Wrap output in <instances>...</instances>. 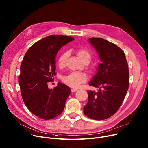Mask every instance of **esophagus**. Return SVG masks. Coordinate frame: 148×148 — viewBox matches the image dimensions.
<instances>
[{
  "label": "esophagus",
  "instance_id": "34e87169",
  "mask_svg": "<svg viewBox=\"0 0 148 148\" xmlns=\"http://www.w3.org/2000/svg\"><path fill=\"white\" fill-rule=\"evenodd\" d=\"M76 91H77V89H76V88H73V89H71V92H75Z\"/></svg>",
  "mask_w": 148,
  "mask_h": 148
}]
</instances>
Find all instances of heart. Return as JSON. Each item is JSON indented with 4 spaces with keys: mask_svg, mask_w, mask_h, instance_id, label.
I'll return each mask as SVG.
<instances>
[{
    "mask_svg": "<svg viewBox=\"0 0 148 148\" xmlns=\"http://www.w3.org/2000/svg\"><path fill=\"white\" fill-rule=\"evenodd\" d=\"M76 53L79 59L83 62L87 61H90L92 57L91 52L88 49L84 48H78L77 49ZM69 56V53L67 51L60 56L58 58V64L60 66L62 67L65 66ZM86 80L87 75L82 73H72L62 78V82L65 84L73 88L79 87L82 84L84 83Z\"/></svg>",
    "mask_w": 148,
    "mask_h": 148,
    "instance_id": "obj_1",
    "label": "heart"
}]
</instances>
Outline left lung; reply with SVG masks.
Returning a JSON list of instances; mask_svg holds the SVG:
<instances>
[{
	"mask_svg": "<svg viewBox=\"0 0 148 148\" xmlns=\"http://www.w3.org/2000/svg\"><path fill=\"white\" fill-rule=\"evenodd\" d=\"M88 41L97 50L101 63L89 83L99 89L97 92L87 91L84 113L101 120L110 117L122 105L129 88V71L125 52L116 44L101 38H90Z\"/></svg>",
	"mask_w": 148,
	"mask_h": 148,
	"instance_id": "obj_1",
	"label": "left lung"
}]
</instances>
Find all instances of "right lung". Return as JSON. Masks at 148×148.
I'll list each match as a JSON object with an SVG mask.
<instances>
[{
    "label": "right lung",
    "instance_id": "1",
    "mask_svg": "<svg viewBox=\"0 0 148 148\" xmlns=\"http://www.w3.org/2000/svg\"><path fill=\"white\" fill-rule=\"evenodd\" d=\"M74 38L51 35L33 44L26 52L21 65L19 84L22 99L29 110L36 116L49 120L64 110L70 88L58 83L48 88L56 75V57L59 49Z\"/></svg>",
    "mask_w": 148,
    "mask_h": 148
}]
</instances>
